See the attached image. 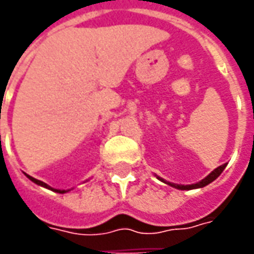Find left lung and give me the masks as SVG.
I'll return each instance as SVG.
<instances>
[{"label": "left lung", "mask_w": 254, "mask_h": 254, "mask_svg": "<svg viewBox=\"0 0 254 254\" xmlns=\"http://www.w3.org/2000/svg\"><path fill=\"white\" fill-rule=\"evenodd\" d=\"M226 166H227V163H224V165L219 166V167H216L215 170L211 171L209 174H208L204 180H201V181L196 182V184H191V185H181V184H174V182H169L166 181V180H163V178H160V177L156 176V178L159 180V181L165 182V184H167V185H170V187L176 188V189H180V190H191V189H200V188H204L207 187V185H209L211 182H213L216 178H218L220 174H222V171L226 169Z\"/></svg>", "instance_id": "obj_1"}]
</instances>
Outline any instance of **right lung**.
Returning a JSON list of instances; mask_svg holds the SVG:
<instances>
[{"instance_id":"1","label":"right lung","mask_w":254,"mask_h":254,"mask_svg":"<svg viewBox=\"0 0 254 254\" xmlns=\"http://www.w3.org/2000/svg\"><path fill=\"white\" fill-rule=\"evenodd\" d=\"M24 174H25V173H24ZM25 176H27V178H28V180H31V181L34 182V184H36V185H39V187L46 188V189H50V190H53V191H57V193H66V191L70 190V189H67V190H64V189H54V188L49 187L47 184H45V182L39 181V180H36V178H34V177L28 176V174H25Z\"/></svg>"}]
</instances>
